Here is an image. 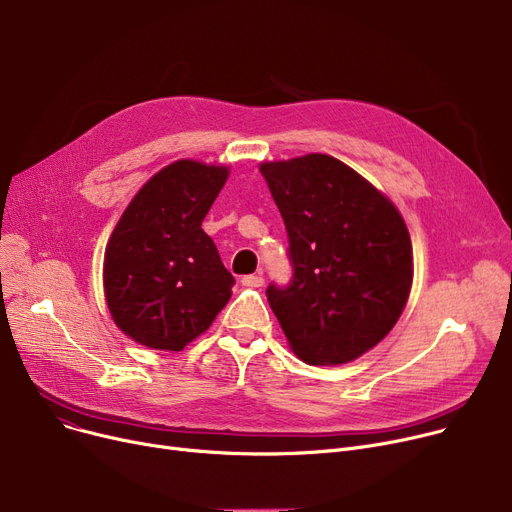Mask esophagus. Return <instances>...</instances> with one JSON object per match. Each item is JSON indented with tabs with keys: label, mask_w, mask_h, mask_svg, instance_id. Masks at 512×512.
Returning a JSON list of instances; mask_svg holds the SVG:
<instances>
[{
	"label": "esophagus",
	"mask_w": 512,
	"mask_h": 512,
	"mask_svg": "<svg viewBox=\"0 0 512 512\" xmlns=\"http://www.w3.org/2000/svg\"><path fill=\"white\" fill-rule=\"evenodd\" d=\"M240 282H242V286H247V288H259V286H263V274L257 272V274L242 276Z\"/></svg>",
	"instance_id": "obj_1"
}]
</instances>
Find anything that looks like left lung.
Here are the masks:
<instances>
[{
	"instance_id": "1",
	"label": "left lung",
	"mask_w": 512,
	"mask_h": 512,
	"mask_svg": "<svg viewBox=\"0 0 512 512\" xmlns=\"http://www.w3.org/2000/svg\"><path fill=\"white\" fill-rule=\"evenodd\" d=\"M282 213L294 280L267 288L290 351L344 365L396 326L413 286V247L398 207L344 161L307 153L261 161Z\"/></svg>"
}]
</instances>
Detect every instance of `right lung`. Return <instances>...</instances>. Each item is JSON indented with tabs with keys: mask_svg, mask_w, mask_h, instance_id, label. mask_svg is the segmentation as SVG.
Wrapping results in <instances>:
<instances>
[{
	"mask_svg": "<svg viewBox=\"0 0 512 512\" xmlns=\"http://www.w3.org/2000/svg\"><path fill=\"white\" fill-rule=\"evenodd\" d=\"M228 176V166L172 161L120 215L103 255V292L134 342L178 353L230 301L234 278L201 228Z\"/></svg>",
	"mask_w": 512,
	"mask_h": 512,
	"instance_id": "right-lung-1",
	"label": "right lung"
}]
</instances>
